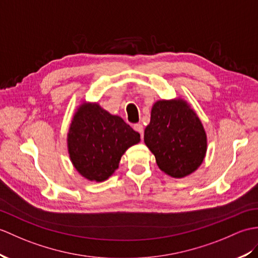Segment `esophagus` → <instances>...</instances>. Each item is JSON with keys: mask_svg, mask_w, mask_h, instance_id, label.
Masks as SVG:
<instances>
[{"mask_svg": "<svg viewBox=\"0 0 258 258\" xmlns=\"http://www.w3.org/2000/svg\"><path fill=\"white\" fill-rule=\"evenodd\" d=\"M133 128H134L136 132H139V133L141 134V137L143 139V133H144V127H143V125H142L141 123H136V124H134V125H133Z\"/></svg>", "mask_w": 258, "mask_h": 258, "instance_id": "1", "label": "esophagus"}]
</instances>
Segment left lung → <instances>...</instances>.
Wrapping results in <instances>:
<instances>
[{"instance_id": "obj_1", "label": "left lung", "mask_w": 258, "mask_h": 258, "mask_svg": "<svg viewBox=\"0 0 258 258\" xmlns=\"http://www.w3.org/2000/svg\"><path fill=\"white\" fill-rule=\"evenodd\" d=\"M144 142L159 169L173 178H183L199 168L208 145L200 118L182 99L159 100L153 105Z\"/></svg>"}]
</instances>
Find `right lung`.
Here are the masks:
<instances>
[{"mask_svg":"<svg viewBox=\"0 0 258 258\" xmlns=\"http://www.w3.org/2000/svg\"><path fill=\"white\" fill-rule=\"evenodd\" d=\"M141 135L123 119L98 103H82L68 133V153L77 171L90 181L101 182L113 175L126 149Z\"/></svg>","mask_w":258,"mask_h":258,"instance_id":"1","label":"right lung"}]
</instances>
